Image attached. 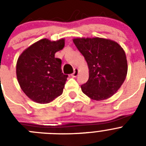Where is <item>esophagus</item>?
<instances>
[{"label": "esophagus", "instance_id": "esophagus-1", "mask_svg": "<svg viewBox=\"0 0 146 146\" xmlns=\"http://www.w3.org/2000/svg\"><path fill=\"white\" fill-rule=\"evenodd\" d=\"M78 73H79V71H78V69H77V68H75V69H74V72L72 74V77H76L77 75H78Z\"/></svg>", "mask_w": 146, "mask_h": 146}]
</instances>
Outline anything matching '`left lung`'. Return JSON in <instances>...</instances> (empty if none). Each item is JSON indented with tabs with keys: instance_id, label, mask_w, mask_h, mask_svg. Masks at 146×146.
I'll list each match as a JSON object with an SVG mask.
<instances>
[{
	"instance_id": "left-lung-1",
	"label": "left lung",
	"mask_w": 146,
	"mask_h": 146,
	"mask_svg": "<svg viewBox=\"0 0 146 146\" xmlns=\"http://www.w3.org/2000/svg\"><path fill=\"white\" fill-rule=\"evenodd\" d=\"M73 42L89 69V78L82 91L94 100L111 97L123 84L127 74V60L123 48L106 38H77Z\"/></svg>"
}]
</instances>
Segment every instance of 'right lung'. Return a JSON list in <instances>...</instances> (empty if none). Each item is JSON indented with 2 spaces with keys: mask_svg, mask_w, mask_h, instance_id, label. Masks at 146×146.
<instances>
[{
  "mask_svg": "<svg viewBox=\"0 0 146 146\" xmlns=\"http://www.w3.org/2000/svg\"><path fill=\"white\" fill-rule=\"evenodd\" d=\"M65 40L41 39L25 50L17 62V77L28 98L40 104L53 101L63 93L68 75L63 74L61 60L55 52L64 48Z\"/></svg>",
  "mask_w": 146,
  "mask_h": 146,
  "instance_id": "1",
  "label": "right lung"
}]
</instances>
